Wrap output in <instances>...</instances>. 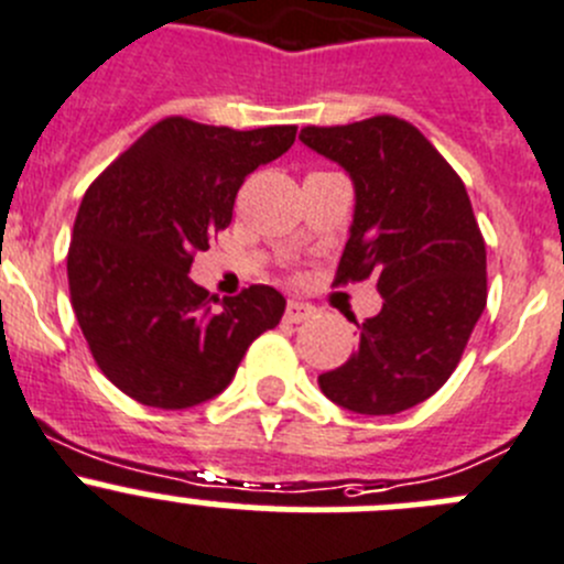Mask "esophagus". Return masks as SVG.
Listing matches in <instances>:
<instances>
[{"instance_id":"1","label":"esophagus","mask_w":564,"mask_h":564,"mask_svg":"<svg viewBox=\"0 0 564 564\" xmlns=\"http://www.w3.org/2000/svg\"><path fill=\"white\" fill-rule=\"evenodd\" d=\"M311 316H314V308H311L308 303H297V300H289L283 319H286L289 325H300V322L311 319Z\"/></svg>"}]
</instances>
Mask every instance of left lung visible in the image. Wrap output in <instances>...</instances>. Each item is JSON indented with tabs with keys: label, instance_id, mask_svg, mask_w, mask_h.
Here are the masks:
<instances>
[{
	"label": "left lung",
	"instance_id": "obj_1",
	"mask_svg": "<svg viewBox=\"0 0 564 564\" xmlns=\"http://www.w3.org/2000/svg\"><path fill=\"white\" fill-rule=\"evenodd\" d=\"M300 140L336 162L355 189L336 283L375 278L382 297L380 314L360 325L358 349L319 375V388L352 413H402L449 380L488 303L471 200L408 120L305 126Z\"/></svg>",
	"mask_w": 564,
	"mask_h": 564
}]
</instances>
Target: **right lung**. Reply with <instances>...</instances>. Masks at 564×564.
<instances>
[{
  "instance_id": "obj_1",
  "label": "right lung",
  "mask_w": 564,
  "mask_h": 564,
  "mask_svg": "<svg viewBox=\"0 0 564 564\" xmlns=\"http://www.w3.org/2000/svg\"><path fill=\"white\" fill-rule=\"evenodd\" d=\"M294 134L297 126L165 118L90 184L68 248L70 305L98 369L126 397L162 410L209 402L281 322L286 300L272 286L217 300L189 267L231 223L245 178L286 154Z\"/></svg>"
}]
</instances>
